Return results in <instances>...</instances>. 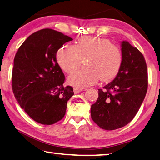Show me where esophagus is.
Segmentation results:
<instances>
[{
    "instance_id": "obj_1",
    "label": "esophagus",
    "mask_w": 160,
    "mask_h": 160,
    "mask_svg": "<svg viewBox=\"0 0 160 160\" xmlns=\"http://www.w3.org/2000/svg\"><path fill=\"white\" fill-rule=\"evenodd\" d=\"M82 91H83V89L80 88H78V87H75V88H74V93H75V94L80 93V92Z\"/></svg>"
}]
</instances>
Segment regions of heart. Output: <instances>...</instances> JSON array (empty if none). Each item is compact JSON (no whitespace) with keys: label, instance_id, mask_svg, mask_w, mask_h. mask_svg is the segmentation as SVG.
<instances>
[{"label":"heart","instance_id":"1","mask_svg":"<svg viewBox=\"0 0 160 160\" xmlns=\"http://www.w3.org/2000/svg\"><path fill=\"white\" fill-rule=\"evenodd\" d=\"M86 57V66L77 69L69 77L70 84L77 87L93 85L99 78L103 82L112 79L122 67V54L119 47L108 39L96 36H82L75 46L64 45L56 53L58 64L68 74Z\"/></svg>","mask_w":160,"mask_h":160}]
</instances>
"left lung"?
Returning <instances> with one entry per match:
<instances>
[{
  "mask_svg": "<svg viewBox=\"0 0 160 160\" xmlns=\"http://www.w3.org/2000/svg\"><path fill=\"white\" fill-rule=\"evenodd\" d=\"M122 64L112 82L98 89L91 105L93 121L105 130H115L128 124L138 112L148 90L146 62L142 53L122 42Z\"/></svg>",
  "mask_w": 160,
  "mask_h": 160,
  "instance_id": "8db88e82",
  "label": "left lung"
}]
</instances>
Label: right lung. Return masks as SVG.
Instances as JSON below:
<instances>
[{
    "label": "right lung",
    "instance_id": "right-lung-1",
    "mask_svg": "<svg viewBox=\"0 0 160 160\" xmlns=\"http://www.w3.org/2000/svg\"><path fill=\"white\" fill-rule=\"evenodd\" d=\"M69 36L51 29L32 33L14 59L12 87L17 101L35 122L51 125L65 114L73 88L63 83L64 73L56 60L58 50Z\"/></svg>",
    "mask_w": 160,
    "mask_h": 160
}]
</instances>
